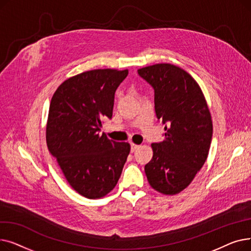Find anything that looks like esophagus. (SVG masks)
<instances>
[{
    "mask_svg": "<svg viewBox=\"0 0 251 251\" xmlns=\"http://www.w3.org/2000/svg\"><path fill=\"white\" fill-rule=\"evenodd\" d=\"M130 147H131V152H134L139 148V146H137L135 143H131Z\"/></svg>",
    "mask_w": 251,
    "mask_h": 251,
    "instance_id": "34e87169",
    "label": "esophagus"
}]
</instances>
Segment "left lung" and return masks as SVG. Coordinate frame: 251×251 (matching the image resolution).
Here are the masks:
<instances>
[{"label": "left lung", "mask_w": 251, "mask_h": 251, "mask_svg": "<svg viewBox=\"0 0 251 251\" xmlns=\"http://www.w3.org/2000/svg\"><path fill=\"white\" fill-rule=\"evenodd\" d=\"M154 90L156 118L166 125L165 139L152 143V159L144 167L150 185L166 195L185 189L202 168L213 136L206 100L192 76L172 64L138 69Z\"/></svg>", "instance_id": "1"}]
</instances>
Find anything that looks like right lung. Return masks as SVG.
Wrapping results in <instances>:
<instances>
[{
    "label": "right lung",
    "instance_id": "obj_1",
    "mask_svg": "<svg viewBox=\"0 0 251 251\" xmlns=\"http://www.w3.org/2000/svg\"><path fill=\"white\" fill-rule=\"evenodd\" d=\"M128 70H90L65 80L51 98L47 123L48 149L70 186L90 200L111 192L130 152L128 142L100 134L113 115L115 91Z\"/></svg>",
    "mask_w": 251,
    "mask_h": 251
}]
</instances>
